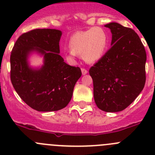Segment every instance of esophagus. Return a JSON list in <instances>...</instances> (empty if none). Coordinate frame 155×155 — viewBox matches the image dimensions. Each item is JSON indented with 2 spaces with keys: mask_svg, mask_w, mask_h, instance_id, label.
I'll return each instance as SVG.
<instances>
[{
  "mask_svg": "<svg viewBox=\"0 0 155 155\" xmlns=\"http://www.w3.org/2000/svg\"><path fill=\"white\" fill-rule=\"evenodd\" d=\"M81 72H82V74H87V70L85 68H81Z\"/></svg>",
  "mask_w": 155,
  "mask_h": 155,
  "instance_id": "1",
  "label": "esophagus"
}]
</instances>
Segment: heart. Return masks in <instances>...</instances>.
<instances>
[{
	"mask_svg": "<svg viewBox=\"0 0 155 155\" xmlns=\"http://www.w3.org/2000/svg\"><path fill=\"white\" fill-rule=\"evenodd\" d=\"M67 57L74 59L76 55H81L85 61L96 62L101 59L108 46V35L104 29L94 27L74 33L69 40Z\"/></svg>",
	"mask_w": 155,
	"mask_h": 155,
	"instance_id": "b5f03b06",
	"label": "heart"
}]
</instances>
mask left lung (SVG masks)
I'll list each match as a JSON object with an SVG mask.
<instances>
[{"mask_svg":"<svg viewBox=\"0 0 155 155\" xmlns=\"http://www.w3.org/2000/svg\"><path fill=\"white\" fill-rule=\"evenodd\" d=\"M105 26L111 30L112 46L89 73L97 107L115 113L127 108L145 87L146 51L132 29L117 23Z\"/></svg>","mask_w":155,"mask_h":155,"instance_id":"1","label":"left lung"}]
</instances>
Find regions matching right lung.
<instances>
[{"label": "right lung", "mask_w": 155, "mask_h": 155, "mask_svg": "<svg viewBox=\"0 0 155 155\" xmlns=\"http://www.w3.org/2000/svg\"><path fill=\"white\" fill-rule=\"evenodd\" d=\"M61 32L36 29L22 34L10 54V81L20 98L39 112L58 111L70 102L81 76L79 67L66 64L59 54ZM32 51L44 57L39 69H31L27 58Z\"/></svg>", "instance_id": "obj_1"}]
</instances>
